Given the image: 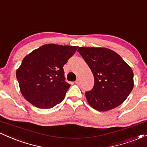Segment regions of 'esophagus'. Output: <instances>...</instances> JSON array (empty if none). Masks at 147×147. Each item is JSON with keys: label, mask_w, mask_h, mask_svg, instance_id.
<instances>
[{"label": "esophagus", "mask_w": 147, "mask_h": 147, "mask_svg": "<svg viewBox=\"0 0 147 147\" xmlns=\"http://www.w3.org/2000/svg\"><path fill=\"white\" fill-rule=\"evenodd\" d=\"M80 82H81V81H80V79H79V78H77V80H76L75 83L77 84H80Z\"/></svg>", "instance_id": "esophagus-1"}]
</instances>
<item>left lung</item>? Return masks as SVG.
<instances>
[{
  "mask_svg": "<svg viewBox=\"0 0 147 147\" xmlns=\"http://www.w3.org/2000/svg\"><path fill=\"white\" fill-rule=\"evenodd\" d=\"M94 76V86L85 92L95 110L106 111L122 104L133 88V72L118 54L102 48H79Z\"/></svg>",
  "mask_w": 147,
  "mask_h": 147,
  "instance_id": "obj_1",
  "label": "left lung"
}]
</instances>
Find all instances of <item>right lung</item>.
Masks as SVG:
<instances>
[{"mask_svg": "<svg viewBox=\"0 0 147 147\" xmlns=\"http://www.w3.org/2000/svg\"><path fill=\"white\" fill-rule=\"evenodd\" d=\"M77 48L46 44L27 55L16 71V79L25 99L43 109L61 102L70 86L65 81L63 67Z\"/></svg>", "mask_w": 147, "mask_h": 147, "instance_id": "1", "label": "right lung"}]
</instances>
